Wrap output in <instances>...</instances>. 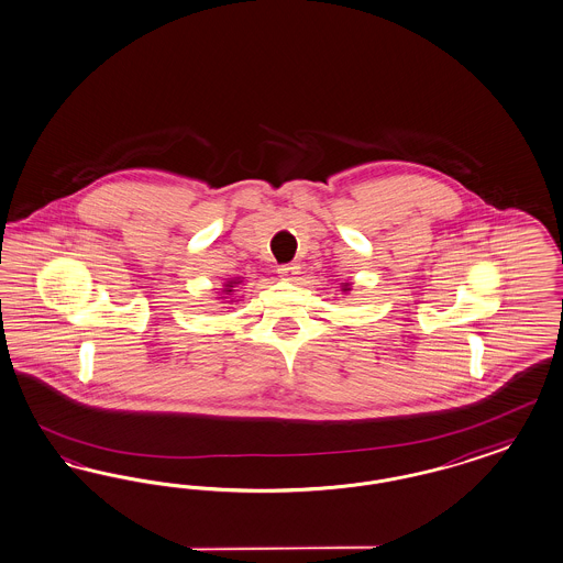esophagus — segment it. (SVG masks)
<instances>
[{"label":"esophagus","instance_id":"34e87169","mask_svg":"<svg viewBox=\"0 0 563 563\" xmlns=\"http://www.w3.org/2000/svg\"><path fill=\"white\" fill-rule=\"evenodd\" d=\"M276 272H278L283 278H292V276L299 272V266H297V264H280Z\"/></svg>","mask_w":563,"mask_h":563}]
</instances>
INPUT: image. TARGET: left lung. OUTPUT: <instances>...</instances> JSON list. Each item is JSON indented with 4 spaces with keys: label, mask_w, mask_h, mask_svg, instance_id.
Returning a JSON list of instances; mask_svg holds the SVG:
<instances>
[{
    "label": "left lung",
    "mask_w": 563,
    "mask_h": 563,
    "mask_svg": "<svg viewBox=\"0 0 563 563\" xmlns=\"http://www.w3.org/2000/svg\"><path fill=\"white\" fill-rule=\"evenodd\" d=\"M345 291H347V289H345Z\"/></svg>",
    "instance_id": "left-lung-1"
}]
</instances>
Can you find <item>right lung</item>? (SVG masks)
<instances>
[{"instance_id":"add662e5","label":"right lung","mask_w":563,"mask_h":563,"mask_svg":"<svg viewBox=\"0 0 563 563\" xmlns=\"http://www.w3.org/2000/svg\"><path fill=\"white\" fill-rule=\"evenodd\" d=\"M234 285H239V283H236V280H230V283H228V285H225V287H228V289H225V291H228V292L232 291V289H230V287H234Z\"/></svg>"}]
</instances>
